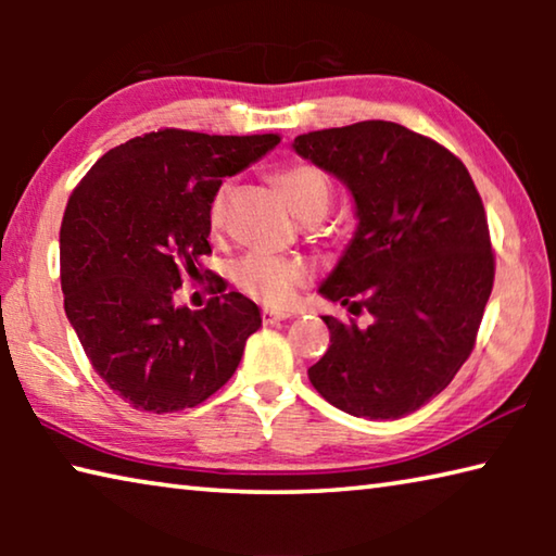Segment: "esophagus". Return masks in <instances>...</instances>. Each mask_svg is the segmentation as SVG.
I'll return each mask as SVG.
<instances>
[{
	"mask_svg": "<svg viewBox=\"0 0 556 556\" xmlns=\"http://www.w3.org/2000/svg\"><path fill=\"white\" fill-rule=\"evenodd\" d=\"M285 318H289V314H285V312H271V308H265V312H262V324L265 326L279 324V321H285Z\"/></svg>",
	"mask_w": 556,
	"mask_h": 556,
	"instance_id": "esophagus-1",
	"label": "esophagus"
}]
</instances>
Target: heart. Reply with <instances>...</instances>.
I'll use <instances>...</instances> for the list:
<instances>
[{
    "label": "heart",
    "mask_w": 556,
    "mask_h": 556,
    "mask_svg": "<svg viewBox=\"0 0 556 556\" xmlns=\"http://www.w3.org/2000/svg\"><path fill=\"white\" fill-rule=\"evenodd\" d=\"M277 184L285 188L287 195L294 203L301 218L321 220L331 208L333 184L324 168L308 162L289 164L277 172ZM225 201H228V184H223L213 193L208 205L211 228H218L223 223ZM228 277L242 294L262 301L265 306L281 308L287 306L299 287L308 281V269L301 260L269 255V252L252 250L244 252L228 265Z\"/></svg>",
    "instance_id": "1"
}]
</instances>
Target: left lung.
I'll return each mask as SVG.
<instances>
[{
	"label": "left lung",
	"instance_id": "left-lung-1",
	"mask_svg": "<svg viewBox=\"0 0 556 556\" xmlns=\"http://www.w3.org/2000/svg\"><path fill=\"white\" fill-rule=\"evenodd\" d=\"M351 188L357 232L321 294L370 326L324 316L331 345L308 380L353 417L400 419L468 361L493 291L481 193L456 154L397 122L368 119L294 139Z\"/></svg>",
	"mask_w": 556,
	"mask_h": 556
}]
</instances>
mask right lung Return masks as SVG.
<instances>
[{
	"mask_svg": "<svg viewBox=\"0 0 556 556\" xmlns=\"http://www.w3.org/2000/svg\"><path fill=\"white\" fill-rule=\"evenodd\" d=\"M279 142L271 131L164 127L110 149L73 188L61 223L65 316L92 368L135 409L205 402L262 326L255 301L225 291L220 277L199 312L174 306V294L211 255L208 205L223 178Z\"/></svg>",
	"mask_w": 556,
	"mask_h": 556,
	"instance_id": "1",
	"label": "right lung"
}]
</instances>
